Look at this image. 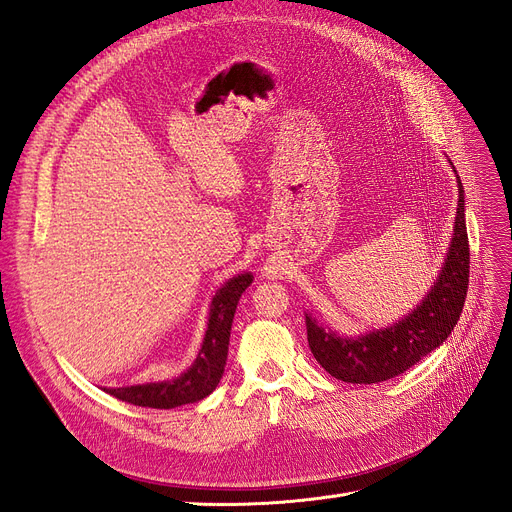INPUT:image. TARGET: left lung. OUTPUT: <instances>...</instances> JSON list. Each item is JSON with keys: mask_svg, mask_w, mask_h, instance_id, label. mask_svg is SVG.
Returning a JSON list of instances; mask_svg holds the SVG:
<instances>
[{"mask_svg": "<svg viewBox=\"0 0 512 512\" xmlns=\"http://www.w3.org/2000/svg\"><path fill=\"white\" fill-rule=\"evenodd\" d=\"M457 185V218L444 267L427 297L406 318L395 322L393 327L369 331L359 337H344L324 331L312 316L305 314L309 348H312L314 359L333 378L352 384L391 380L404 374L431 350L442 346L444 339L455 329L470 282V243L466 213H463L466 211L463 185L459 177Z\"/></svg>", "mask_w": 512, "mask_h": 512, "instance_id": "8db88e82", "label": "left lung"}]
</instances>
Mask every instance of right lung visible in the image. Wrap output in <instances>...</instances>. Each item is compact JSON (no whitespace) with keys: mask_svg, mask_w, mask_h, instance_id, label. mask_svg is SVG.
<instances>
[{"mask_svg":"<svg viewBox=\"0 0 512 512\" xmlns=\"http://www.w3.org/2000/svg\"><path fill=\"white\" fill-rule=\"evenodd\" d=\"M252 284V273H241L228 280L211 301L209 324L205 333L203 348H200L196 361L190 369L175 380L149 382L136 386H121V389H106L113 397L126 401L132 406L143 408H160L170 410L183 404L205 399L220 384L226 356H228V339L235 309L245 288Z\"/></svg>","mask_w":512,"mask_h":512,"instance_id":"1","label":"right lung"}]
</instances>
